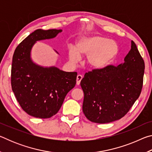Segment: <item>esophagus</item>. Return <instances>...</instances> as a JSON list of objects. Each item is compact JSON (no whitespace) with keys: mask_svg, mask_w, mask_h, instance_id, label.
<instances>
[{"mask_svg":"<svg viewBox=\"0 0 152 152\" xmlns=\"http://www.w3.org/2000/svg\"><path fill=\"white\" fill-rule=\"evenodd\" d=\"M83 78V76H82L81 74H78V76H77V78H76V84L77 85H79L80 84V81Z\"/></svg>","mask_w":152,"mask_h":152,"instance_id":"1","label":"esophagus"}]
</instances>
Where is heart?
<instances>
[{"label":"heart","mask_w":152,"mask_h":152,"mask_svg":"<svg viewBox=\"0 0 152 152\" xmlns=\"http://www.w3.org/2000/svg\"><path fill=\"white\" fill-rule=\"evenodd\" d=\"M118 53L119 45L115 41L93 36L80 39L76 43L75 50L70 49L69 57L72 62H77L80 56H87L88 65L95 70H101L115 60Z\"/></svg>","instance_id":"b5f03b06"}]
</instances>
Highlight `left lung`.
I'll use <instances>...</instances> for the list:
<instances>
[{
    "label": "left lung",
    "instance_id": "obj_1",
    "mask_svg": "<svg viewBox=\"0 0 152 152\" xmlns=\"http://www.w3.org/2000/svg\"><path fill=\"white\" fill-rule=\"evenodd\" d=\"M124 60L117 66L89 71L82 79V110L91 121L108 123L120 119L140 96L145 64L133 41Z\"/></svg>",
    "mask_w": 152,
    "mask_h": 152
}]
</instances>
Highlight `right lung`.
<instances>
[{"label":"right lung","instance_id":"1","mask_svg":"<svg viewBox=\"0 0 152 152\" xmlns=\"http://www.w3.org/2000/svg\"><path fill=\"white\" fill-rule=\"evenodd\" d=\"M60 32L61 29L35 30L19 43L12 56V90L23 110L36 118L48 119L56 115L76 83V72L43 68L30 58L37 41L53 38Z\"/></svg>","mask_w":152,"mask_h":152}]
</instances>
